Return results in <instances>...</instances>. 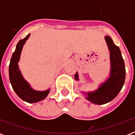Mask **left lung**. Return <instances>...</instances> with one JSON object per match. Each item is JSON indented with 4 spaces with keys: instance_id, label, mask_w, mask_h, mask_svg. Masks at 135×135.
I'll use <instances>...</instances> for the list:
<instances>
[{
    "instance_id": "8db88e82",
    "label": "left lung",
    "mask_w": 135,
    "mask_h": 135,
    "mask_svg": "<svg viewBox=\"0 0 135 135\" xmlns=\"http://www.w3.org/2000/svg\"><path fill=\"white\" fill-rule=\"evenodd\" d=\"M110 52L109 76L93 91H82L85 99L94 104L102 105L111 102L117 96L123 86L126 79V67L119 47L114 44L109 36L104 37ZM75 80L79 81L78 72L74 76Z\"/></svg>"
}]
</instances>
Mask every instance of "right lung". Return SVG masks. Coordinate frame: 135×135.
<instances>
[{
    "mask_svg": "<svg viewBox=\"0 0 135 135\" xmlns=\"http://www.w3.org/2000/svg\"><path fill=\"white\" fill-rule=\"evenodd\" d=\"M29 36L30 33L27 35L24 39L20 40L18 42L9 62V77L12 87L18 97L24 102L32 104L38 102L46 98L50 91V88L43 91L33 89L30 84L24 79L19 68L18 63L20 61L22 49Z\"/></svg>",
    "mask_w": 135,
    "mask_h": 135,
    "instance_id": "obj_1",
    "label": "right lung"
}]
</instances>
